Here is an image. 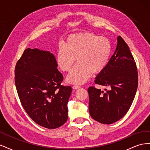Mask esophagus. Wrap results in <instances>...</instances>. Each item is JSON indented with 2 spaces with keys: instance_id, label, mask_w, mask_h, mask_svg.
Segmentation results:
<instances>
[{
  "instance_id": "esophagus-1",
  "label": "esophagus",
  "mask_w": 150,
  "mask_h": 150,
  "mask_svg": "<svg viewBox=\"0 0 150 150\" xmlns=\"http://www.w3.org/2000/svg\"><path fill=\"white\" fill-rule=\"evenodd\" d=\"M72 88H73L74 89H78L81 88V86L75 85V86H72Z\"/></svg>"
}]
</instances>
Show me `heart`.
Instances as JSON below:
<instances>
[{"label":"heart","mask_w":150,"mask_h":150,"mask_svg":"<svg viewBox=\"0 0 150 150\" xmlns=\"http://www.w3.org/2000/svg\"><path fill=\"white\" fill-rule=\"evenodd\" d=\"M111 44L107 38L90 33L72 34L57 50V65L64 72L69 71L76 61L77 64L66 78L68 83L82 84L91 73L101 72L107 66L111 54Z\"/></svg>","instance_id":"b5f03b06"}]
</instances>
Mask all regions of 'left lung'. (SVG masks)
Masks as SVG:
<instances>
[{
	"label": "left lung",
	"instance_id": "1",
	"mask_svg": "<svg viewBox=\"0 0 150 150\" xmlns=\"http://www.w3.org/2000/svg\"><path fill=\"white\" fill-rule=\"evenodd\" d=\"M108 64L95 78V83L110 89L104 93L91 86L88 89L92 118L110 125L122 118L132 104L138 88V72L129 48L121 36ZM106 91V89H104Z\"/></svg>",
	"mask_w": 150,
	"mask_h": 150
}]
</instances>
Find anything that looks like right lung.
<instances>
[{
    "instance_id": "add662e5",
    "label": "right lung",
    "mask_w": 150,
    "mask_h": 150,
    "mask_svg": "<svg viewBox=\"0 0 150 150\" xmlns=\"http://www.w3.org/2000/svg\"><path fill=\"white\" fill-rule=\"evenodd\" d=\"M54 54L26 49L15 68V84L22 106L38 125L55 129L67 120L70 86L61 85L63 76Z\"/></svg>"
}]
</instances>
